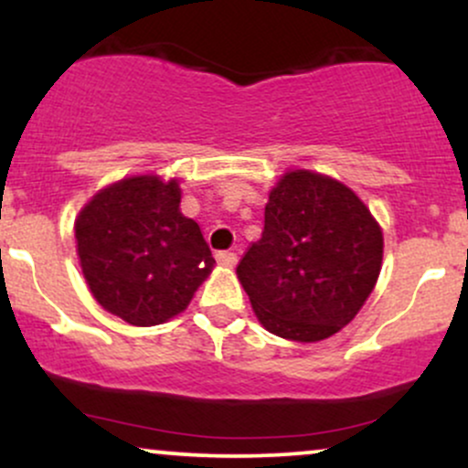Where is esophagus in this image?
<instances>
[{
    "mask_svg": "<svg viewBox=\"0 0 468 468\" xmlns=\"http://www.w3.org/2000/svg\"><path fill=\"white\" fill-rule=\"evenodd\" d=\"M218 261L222 266H235L238 264V255L230 250H222V252H218Z\"/></svg>",
    "mask_w": 468,
    "mask_h": 468,
    "instance_id": "1",
    "label": "esophagus"
}]
</instances>
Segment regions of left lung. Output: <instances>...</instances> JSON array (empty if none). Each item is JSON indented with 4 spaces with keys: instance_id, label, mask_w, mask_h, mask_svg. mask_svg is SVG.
I'll return each mask as SVG.
<instances>
[{
    "instance_id": "1",
    "label": "left lung",
    "mask_w": 468,
    "mask_h": 468,
    "mask_svg": "<svg viewBox=\"0 0 468 468\" xmlns=\"http://www.w3.org/2000/svg\"><path fill=\"white\" fill-rule=\"evenodd\" d=\"M383 230L356 193L313 171H288L268 197L264 233L238 266L257 319L313 343L356 316L376 286Z\"/></svg>"
}]
</instances>
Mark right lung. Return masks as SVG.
<instances>
[{
	"label": "right lung",
	"instance_id": "1",
	"mask_svg": "<svg viewBox=\"0 0 468 468\" xmlns=\"http://www.w3.org/2000/svg\"><path fill=\"white\" fill-rule=\"evenodd\" d=\"M85 282L107 313L158 325L186 308L211 272L200 227L180 213V186L155 176L116 182L74 224Z\"/></svg>",
	"mask_w": 468,
	"mask_h": 468
}]
</instances>
